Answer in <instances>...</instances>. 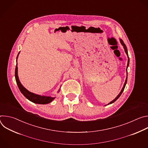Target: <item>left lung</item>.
Masks as SVG:
<instances>
[{"instance_id":"1","label":"left lung","mask_w":148,"mask_h":148,"mask_svg":"<svg viewBox=\"0 0 148 148\" xmlns=\"http://www.w3.org/2000/svg\"><path fill=\"white\" fill-rule=\"evenodd\" d=\"M120 41H121V43L122 44V45L123 46V48H124V50H125V53H126V54H127V56H128V64H127V67H126V71H127V68H128V66H129V63H130V58H129V57H128V50H127V48H126V45H125V43H123V40H122V39H120ZM127 77H128V73H127ZM127 77H126V80H125V83H124V85H123V88H122V90H121V91L120 92V93L118 95V96L113 100V101H112L111 102H110V103H108V105H109V104H111V103H112L113 102H114L116 100H117L118 99V98L121 96V95L122 94V92L123 91V90H124V88H125V86H126V82H127Z\"/></svg>"}]
</instances>
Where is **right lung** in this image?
I'll return each instance as SVG.
<instances>
[{
    "label": "right lung",
    "instance_id": "1",
    "mask_svg": "<svg viewBox=\"0 0 148 148\" xmlns=\"http://www.w3.org/2000/svg\"><path fill=\"white\" fill-rule=\"evenodd\" d=\"M20 52L18 53V54ZM18 55L17 56V58L18 57ZM15 78L16 81V83L17 84V86L20 91V92L23 94V95L29 101L36 103H39V104H47L50 102H51L55 97H46V96H41L39 95L35 94L34 93H32L30 91H29L27 90H26L20 83L18 75H17V66L16 64V69H15ZM60 90H58V92Z\"/></svg>",
    "mask_w": 148,
    "mask_h": 148
}]
</instances>
